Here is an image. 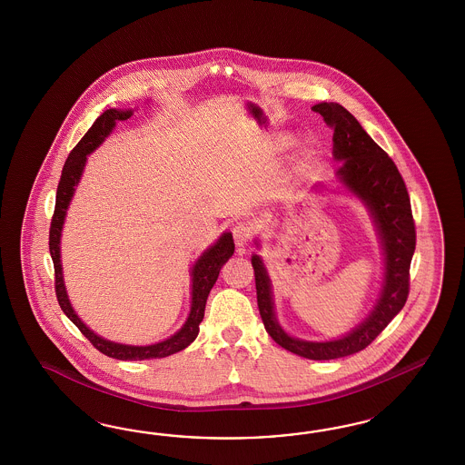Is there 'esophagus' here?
Returning <instances> with one entry per match:
<instances>
[{"instance_id": "esophagus-1", "label": "esophagus", "mask_w": 465, "mask_h": 465, "mask_svg": "<svg viewBox=\"0 0 465 465\" xmlns=\"http://www.w3.org/2000/svg\"><path fill=\"white\" fill-rule=\"evenodd\" d=\"M232 232H233L235 245L239 247L240 251L251 243V240H252V228L247 225V223H237V225L233 226Z\"/></svg>"}]
</instances>
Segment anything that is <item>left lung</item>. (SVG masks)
<instances>
[{"label": "left lung", "instance_id": "obj_1", "mask_svg": "<svg viewBox=\"0 0 465 465\" xmlns=\"http://www.w3.org/2000/svg\"><path fill=\"white\" fill-rule=\"evenodd\" d=\"M334 129V158L341 160L338 177L351 193L363 199L379 228L385 252V280L375 310L363 324L348 336L327 342H310L290 338L276 322L271 282L259 255L252 257L259 313L269 336L282 348L309 360H336L365 350L395 315L409 296V269L416 249V226L411 210L408 187L392 158L366 134L352 114L334 102L312 107Z\"/></svg>", "mask_w": 465, "mask_h": 465}]
</instances>
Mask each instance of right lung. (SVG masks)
I'll return each instance as SVG.
<instances>
[{
	"instance_id": "right-lung-1",
	"label": "right lung",
	"mask_w": 465,
	"mask_h": 465,
	"mask_svg": "<svg viewBox=\"0 0 465 465\" xmlns=\"http://www.w3.org/2000/svg\"><path fill=\"white\" fill-rule=\"evenodd\" d=\"M131 115H133L131 111H119V109L105 111L84 133V138L78 141V144L71 150L70 156L64 162V167L61 172L59 183H57L56 206H54V214H53L51 228H49V252H51L53 262H54V290H56L57 302H59L61 310L66 313V317L80 329V332L94 344V348H97L105 356H111L115 360H134L136 361V360L165 358L173 352L183 351V348H187L197 338L199 324L204 317L208 295L212 292L213 284L218 280L220 269L223 268V264L235 251V243L232 239V233H223L212 249H208L197 259L196 266L193 268L191 313H189L183 329L179 332H175L172 338L152 344V346L117 344L113 341L100 338L78 319V315L71 307L70 300L66 295V288L63 282V268H61V259H59L61 228L64 223L66 210H68V204H70L71 197L74 193V185L82 177L86 155L92 153L100 143L109 136V133L113 131L117 121H126Z\"/></svg>"
}]
</instances>
